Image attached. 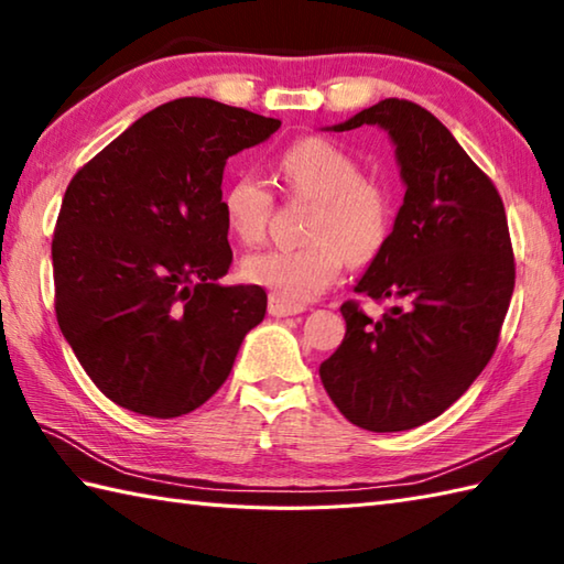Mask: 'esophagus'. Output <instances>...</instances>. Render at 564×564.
<instances>
[{
    "instance_id": "1",
    "label": "esophagus",
    "mask_w": 564,
    "mask_h": 564,
    "mask_svg": "<svg viewBox=\"0 0 564 564\" xmlns=\"http://www.w3.org/2000/svg\"><path fill=\"white\" fill-rule=\"evenodd\" d=\"M297 313H303V305H289V303H283L281 297L269 295V315L289 317V315H297Z\"/></svg>"
}]
</instances>
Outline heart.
Returning a JSON list of instances; mask_svg holds the SVG:
<instances>
[{
	"label": "heart",
	"instance_id": "b5f03b06",
	"mask_svg": "<svg viewBox=\"0 0 564 564\" xmlns=\"http://www.w3.org/2000/svg\"><path fill=\"white\" fill-rule=\"evenodd\" d=\"M275 176L291 198L313 203L301 247H273L245 259L242 273L289 305L315 301L339 279L346 263L366 261L386 245L392 206L388 191L361 176L349 152L325 138H301L275 160ZM273 191L267 178L237 174L223 194L227 230L257 245L267 235Z\"/></svg>",
	"mask_w": 564,
	"mask_h": 564
}]
</instances>
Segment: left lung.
<instances>
[{"label": "left lung", "instance_id": "left-lung-1", "mask_svg": "<svg viewBox=\"0 0 564 564\" xmlns=\"http://www.w3.org/2000/svg\"><path fill=\"white\" fill-rule=\"evenodd\" d=\"M386 128L406 186L392 232L356 293L390 303L380 319L346 301V334L319 366L332 402L368 431L426 424L492 358L517 279L497 186L434 113L382 99L334 126Z\"/></svg>", "mask_w": 564, "mask_h": 564}]
</instances>
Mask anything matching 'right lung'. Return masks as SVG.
I'll use <instances>...</instances> for the list:
<instances>
[{"mask_svg": "<svg viewBox=\"0 0 564 564\" xmlns=\"http://www.w3.org/2000/svg\"><path fill=\"white\" fill-rule=\"evenodd\" d=\"M279 128L237 106L174 99L72 176L53 235L55 315L111 402L172 419L230 376L267 291L218 283L232 263L223 170Z\"/></svg>", "mask_w": 564, "mask_h": 564, "instance_id": "obj_1", "label": "right lung"}]
</instances>
